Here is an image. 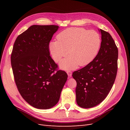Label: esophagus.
<instances>
[{"instance_id": "34e87169", "label": "esophagus", "mask_w": 130, "mask_h": 130, "mask_svg": "<svg viewBox=\"0 0 130 130\" xmlns=\"http://www.w3.org/2000/svg\"><path fill=\"white\" fill-rule=\"evenodd\" d=\"M67 73L69 77H71L72 75V73L71 71H67Z\"/></svg>"}]
</instances>
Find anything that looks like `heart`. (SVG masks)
<instances>
[{
  "label": "heart",
  "mask_w": 130,
  "mask_h": 130,
  "mask_svg": "<svg viewBox=\"0 0 130 130\" xmlns=\"http://www.w3.org/2000/svg\"><path fill=\"white\" fill-rule=\"evenodd\" d=\"M57 40L50 43L49 52L53 60L58 62L67 55L69 51L70 56L60 63V67L64 70L90 63L97 56L101 44L99 33L82 27H70L63 30L57 35Z\"/></svg>",
  "instance_id": "heart-1"
}]
</instances>
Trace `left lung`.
Returning a JSON list of instances; mask_svg holds the SVG:
<instances>
[{"mask_svg":"<svg viewBox=\"0 0 130 130\" xmlns=\"http://www.w3.org/2000/svg\"><path fill=\"white\" fill-rule=\"evenodd\" d=\"M101 44L94 60L85 67L75 71L76 103L89 108L100 104L107 96L115 81L118 69V50L108 32L100 29Z\"/></svg>","mask_w":130,"mask_h":130,"instance_id":"1","label":"left lung"}]
</instances>
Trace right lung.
Masks as SVG:
<instances>
[{
  "mask_svg": "<svg viewBox=\"0 0 130 130\" xmlns=\"http://www.w3.org/2000/svg\"><path fill=\"white\" fill-rule=\"evenodd\" d=\"M58 27L32 25L19 35L13 45L11 62L15 84L23 99L36 108L56 105L67 80V74L57 70L50 56L49 43Z\"/></svg>",
  "mask_w": 130,
  "mask_h": 130,
  "instance_id": "1",
  "label": "right lung"
}]
</instances>
